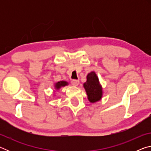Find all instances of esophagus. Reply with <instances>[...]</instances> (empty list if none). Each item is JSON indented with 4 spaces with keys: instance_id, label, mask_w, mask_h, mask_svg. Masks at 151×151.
I'll return each instance as SVG.
<instances>
[{
    "instance_id": "esophagus-1",
    "label": "esophagus",
    "mask_w": 151,
    "mask_h": 151,
    "mask_svg": "<svg viewBox=\"0 0 151 151\" xmlns=\"http://www.w3.org/2000/svg\"><path fill=\"white\" fill-rule=\"evenodd\" d=\"M71 84H72L73 86H76L78 85L79 81H78V80H75V79H74V80L71 81Z\"/></svg>"
}]
</instances>
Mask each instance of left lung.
I'll return each mask as SVG.
<instances>
[{
    "mask_svg": "<svg viewBox=\"0 0 151 151\" xmlns=\"http://www.w3.org/2000/svg\"><path fill=\"white\" fill-rule=\"evenodd\" d=\"M88 99L91 103H96L100 101L103 96V88L99 83L96 73L93 71L86 76V82L83 84Z\"/></svg>",
    "mask_w": 151,
    "mask_h": 151,
    "instance_id": "1",
    "label": "left lung"
}]
</instances>
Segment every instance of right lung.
I'll list each match as a JSON object with an SVG mask.
<instances>
[{
    "mask_svg": "<svg viewBox=\"0 0 151 151\" xmlns=\"http://www.w3.org/2000/svg\"><path fill=\"white\" fill-rule=\"evenodd\" d=\"M68 85V84L67 82L62 81H59V82H58V83H55V89L58 90V89L60 88L61 87H63V86H65Z\"/></svg>",
    "mask_w": 151,
    "mask_h": 151,
    "instance_id": "right-lung-1",
    "label": "right lung"
}]
</instances>
